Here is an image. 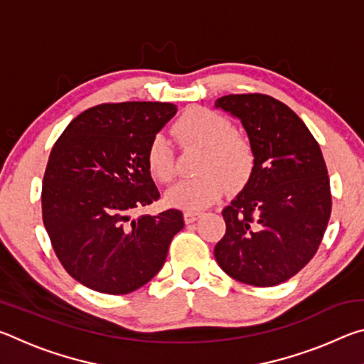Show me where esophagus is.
<instances>
[{"mask_svg": "<svg viewBox=\"0 0 364 364\" xmlns=\"http://www.w3.org/2000/svg\"><path fill=\"white\" fill-rule=\"evenodd\" d=\"M200 212H194V210H186L184 212V221L186 223H194V221L200 217Z\"/></svg>", "mask_w": 364, "mask_h": 364, "instance_id": "1", "label": "esophagus"}]
</instances>
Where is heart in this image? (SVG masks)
Wrapping results in <instances>:
<instances>
[{
    "instance_id": "obj_1",
    "label": "heart",
    "mask_w": 364,
    "mask_h": 364,
    "mask_svg": "<svg viewBox=\"0 0 364 364\" xmlns=\"http://www.w3.org/2000/svg\"><path fill=\"white\" fill-rule=\"evenodd\" d=\"M173 133L184 149H200L199 176L175 184L165 200L173 207L199 210L218 200L226 191L242 188L255 168V151L247 136L236 132L232 122L215 110L194 107L173 125ZM146 164L154 180L167 184L175 178V159L167 139L154 136L147 146Z\"/></svg>"
}]
</instances>
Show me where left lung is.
Instances as JSON below:
<instances>
[{
	"instance_id": "1",
	"label": "left lung",
	"mask_w": 364,
	"mask_h": 364,
	"mask_svg": "<svg viewBox=\"0 0 364 364\" xmlns=\"http://www.w3.org/2000/svg\"><path fill=\"white\" fill-rule=\"evenodd\" d=\"M215 107L241 120L255 151L250 180L223 208L226 232L215 258L232 279L257 287L292 278L321 244L331 186L321 149L300 117L274 97H218Z\"/></svg>"
}]
</instances>
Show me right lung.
Wrapping results in <instances>:
<instances>
[{
  "instance_id": "1",
  "label": "right lung",
  "mask_w": 364,
  "mask_h": 364,
  "mask_svg": "<svg viewBox=\"0 0 364 364\" xmlns=\"http://www.w3.org/2000/svg\"><path fill=\"white\" fill-rule=\"evenodd\" d=\"M176 110L170 102L100 104L75 117L54 144L43 178V223L80 284L123 295L162 269L183 213H132L160 197L146 152Z\"/></svg>"
}]
</instances>
